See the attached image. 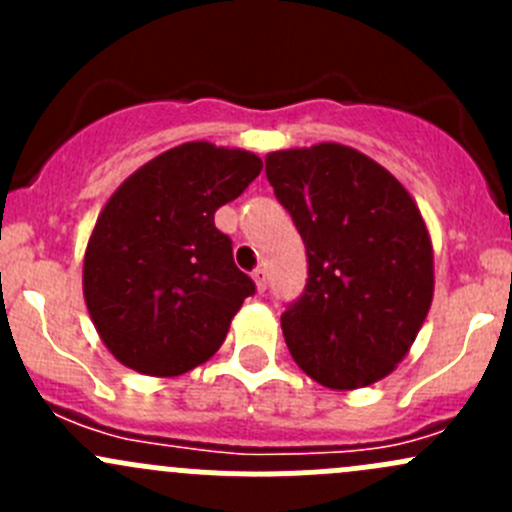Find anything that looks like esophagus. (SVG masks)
<instances>
[{
  "instance_id": "esophagus-1",
  "label": "esophagus",
  "mask_w": 512,
  "mask_h": 512,
  "mask_svg": "<svg viewBox=\"0 0 512 512\" xmlns=\"http://www.w3.org/2000/svg\"><path fill=\"white\" fill-rule=\"evenodd\" d=\"M252 280H255V285H257V289H260V292H265L267 289V270L265 267H255V270H252Z\"/></svg>"
}]
</instances>
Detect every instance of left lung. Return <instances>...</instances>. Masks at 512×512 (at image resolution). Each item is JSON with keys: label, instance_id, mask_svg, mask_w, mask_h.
I'll use <instances>...</instances> for the list:
<instances>
[{"label": "left lung", "instance_id": "8db88e82", "mask_svg": "<svg viewBox=\"0 0 512 512\" xmlns=\"http://www.w3.org/2000/svg\"><path fill=\"white\" fill-rule=\"evenodd\" d=\"M307 250V285L282 314L299 369L361 389L404 359L433 297L431 237L404 185L354 148L319 143L265 158Z\"/></svg>", "mask_w": 512, "mask_h": 512}]
</instances>
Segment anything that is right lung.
Instances as JSON below:
<instances>
[{"mask_svg": "<svg viewBox=\"0 0 512 512\" xmlns=\"http://www.w3.org/2000/svg\"><path fill=\"white\" fill-rule=\"evenodd\" d=\"M237 148L183 143L138 168L98 215L84 297L108 352L148 376H178L220 349L255 282L232 260L215 210L260 175Z\"/></svg>", "mask_w": 512, "mask_h": 512, "instance_id": "obj_1", "label": "right lung"}]
</instances>
